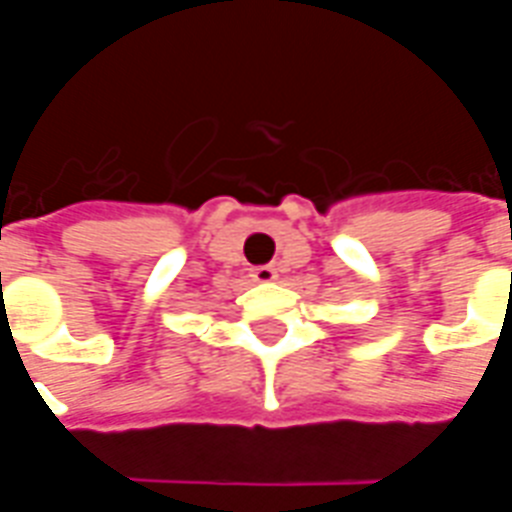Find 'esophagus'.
I'll return each mask as SVG.
<instances>
[{
  "label": "esophagus",
  "mask_w": 512,
  "mask_h": 512,
  "mask_svg": "<svg viewBox=\"0 0 512 512\" xmlns=\"http://www.w3.org/2000/svg\"><path fill=\"white\" fill-rule=\"evenodd\" d=\"M249 277L255 279V282H263V285H266V282H274V279H277V268H274V266H255V268H252V274H249Z\"/></svg>",
  "instance_id": "esophagus-1"
}]
</instances>
